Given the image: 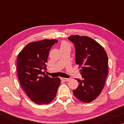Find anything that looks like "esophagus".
Returning a JSON list of instances; mask_svg holds the SVG:
<instances>
[{
	"instance_id": "obj_1",
	"label": "esophagus",
	"mask_w": 124,
	"mask_h": 124,
	"mask_svg": "<svg viewBox=\"0 0 124 124\" xmlns=\"http://www.w3.org/2000/svg\"><path fill=\"white\" fill-rule=\"evenodd\" d=\"M61 79L63 81H68L69 80H70V78H61Z\"/></svg>"
}]
</instances>
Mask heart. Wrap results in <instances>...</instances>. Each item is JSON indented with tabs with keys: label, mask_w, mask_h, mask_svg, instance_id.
<instances>
[{
	"label": "heart",
	"mask_w": 124,
	"mask_h": 124,
	"mask_svg": "<svg viewBox=\"0 0 124 124\" xmlns=\"http://www.w3.org/2000/svg\"><path fill=\"white\" fill-rule=\"evenodd\" d=\"M68 46H70V45H69V44L68 43H67L66 41H62L61 44V48Z\"/></svg>",
	"instance_id": "obj_1"
}]
</instances>
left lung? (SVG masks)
I'll return each instance as SVG.
<instances>
[{
  "label": "left lung",
  "instance_id": "8db88e82",
  "mask_svg": "<svg viewBox=\"0 0 124 124\" xmlns=\"http://www.w3.org/2000/svg\"><path fill=\"white\" fill-rule=\"evenodd\" d=\"M75 47V63L81 67L83 80L76 79L79 86L73 92L80 101L95 100L103 89L108 74V56L104 48L95 40L78 35L68 37Z\"/></svg>",
  "mask_w": 124,
  "mask_h": 124
}]
</instances>
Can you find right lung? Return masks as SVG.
I'll use <instances>...</instances> for the list:
<instances>
[{"mask_svg": "<svg viewBox=\"0 0 124 124\" xmlns=\"http://www.w3.org/2000/svg\"><path fill=\"white\" fill-rule=\"evenodd\" d=\"M58 43L56 39H44L27 44L18 54L17 72L21 86L33 102L49 104L56 97L61 84L59 78L45 74L49 51Z\"/></svg>", "mask_w": 124, "mask_h": 124, "instance_id": "obj_1", "label": "right lung"}]
</instances>
